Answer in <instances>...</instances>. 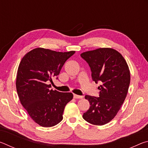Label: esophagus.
<instances>
[{
	"instance_id": "34e87169",
	"label": "esophagus",
	"mask_w": 148,
	"mask_h": 148,
	"mask_svg": "<svg viewBox=\"0 0 148 148\" xmlns=\"http://www.w3.org/2000/svg\"><path fill=\"white\" fill-rule=\"evenodd\" d=\"M74 99H82L83 98V97L82 96H79V95H74Z\"/></svg>"
}]
</instances>
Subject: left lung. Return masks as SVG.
<instances>
[{
    "label": "left lung",
    "mask_w": 148,
    "mask_h": 148,
    "mask_svg": "<svg viewBox=\"0 0 148 148\" xmlns=\"http://www.w3.org/2000/svg\"><path fill=\"white\" fill-rule=\"evenodd\" d=\"M80 56L91 68L92 80L101 84L98 87L99 97H85L91 106L83 118L92 125H105L116 116L127 97L131 81L128 64L121 53L108 47Z\"/></svg>",
    "instance_id": "left-lung-1"
}]
</instances>
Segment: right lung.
<instances>
[{
	"label": "right lung",
	"mask_w": 148,
	"mask_h": 148,
	"mask_svg": "<svg viewBox=\"0 0 148 148\" xmlns=\"http://www.w3.org/2000/svg\"><path fill=\"white\" fill-rule=\"evenodd\" d=\"M74 53L38 47L25 55L20 62L16 84L17 95L30 117L42 127H53L61 122L65 106L73 98L72 92L49 90L51 84L47 83L58 76Z\"/></svg>",
	"instance_id": "right-lung-1"
}]
</instances>
